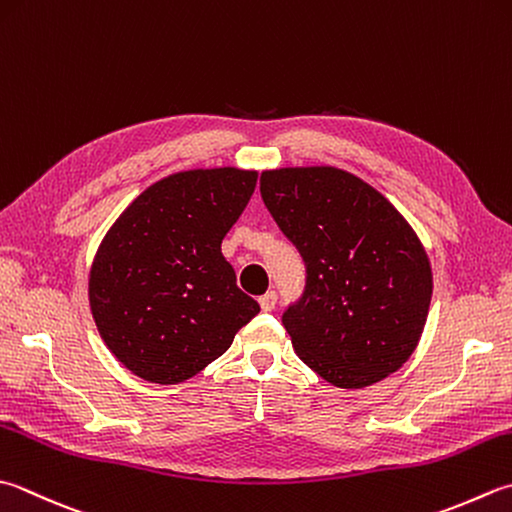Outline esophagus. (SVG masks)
I'll list each match as a JSON object with an SVG mask.
<instances>
[{"label":"esophagus","mask_w":512,"mask_h":512,"mask_svg":"<svg viewBox=\"0 0 512 512\" xmlns=\"http://www.w3.org/2000/svg\"><path fill=\"white\" fill-rule=\"evenodd\" d=\"M275 304H277V293H275V290H268L266 295L259 297V306H262L264 310H273Z\"/></svg>","instance_id":"esophagus-1"}]
</instances>
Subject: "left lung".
<instances>
[{"label":"left lung","instance_id":"8db88e82","mask_svg":"<svg viewBox=\"0 0 512 512\" xmlns=\"http://www.w3.org/2000/svg\"><path fill=\"white\" fill-rule=\"evenodd\" d=\"M259 190L306 264L304 295L282 317L299 359L339 388L402 368L422 337L433 273L399 210L333 166L264 170Z\"/></svg>","mask_w":512,"mask_h":512}]
</instances>
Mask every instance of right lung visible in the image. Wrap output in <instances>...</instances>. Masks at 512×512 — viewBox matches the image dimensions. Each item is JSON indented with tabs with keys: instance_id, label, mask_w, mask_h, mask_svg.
<instances>
[{
	"instance_id": "obj_1",
	"label": "right lung",
	"mask_w": 512,
	"mask_h": 512,
	"mask_svg": "<svg viewBox=\"0 0 512 512\" xmlns=\"http://www.w3.org/2000/svg\"><path fill=\"white\" fill-rule=\"evenodd\" d=\"M255 184V170H184L148 186L110 226L88 299L104 344L130 373L186 382L259 313L222 255Z\"/></svg>"
}]
</instances>
